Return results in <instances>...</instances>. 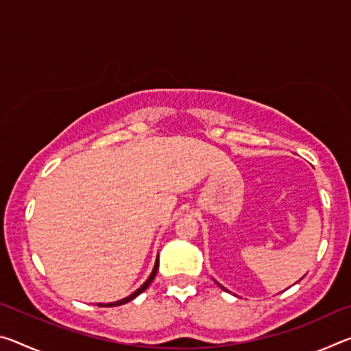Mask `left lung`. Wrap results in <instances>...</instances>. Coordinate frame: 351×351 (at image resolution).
Here are the masks:
<instances>
[{"instance_id":"8db88e82","label":"left lung","mask_w":351,"mask_h":351,"mask_svg":"<svg viewBox=\"0 0 351 351\" xmlns=\"http://www.w3.org/2000/svg\"><path fill=\"white\" fill-rule=\"evenodd\" d=\"M217 285H218V287H219V288H221V289H224V291H228V289H226V288H223V287H221V285H219L218 282H217Z\"/></svg>"}]
</instances>
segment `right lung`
Listing matches in <instances>:
<instances>
[{"label": "right lung", "mask_w": 351, "mask_h": 351, "mask_svg": "<svg viewBox=\"0 0 351 351\" xmlns=\"http://www.w3.org/2000/svg\"><path fill=\"white\" fill-rule=\"evenodd\" d=\"M158 268H159V260L156 258V261H154V266H153V271H152L150 277H148L147 280L141 285V288L136 289L134 293H132V294H130L128 297H125V299H121V300H116V302H110V304H99V306H119V305H123V304H127V302H130V300H133L134 297H138L141 293H144V291H145L148 287H150V283L153 282V278L156 277Z\"/></svg>", "instance_id": "right-lung-1"}]
</instances>
